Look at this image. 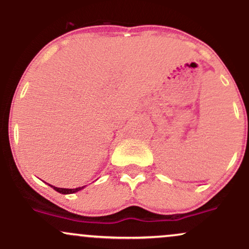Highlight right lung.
Instances as JSON below:
<instances>
[{
  "instance_id": "add662e5",
  "label": "right lung",
  "mask_w": 249,
  "mask_h": 249,
  "mask_svg": "<svg viewBox=\"0 0 249 249\" xmlns=\"http://www.w3.org/2000/svg\"><path fill=\"white\" fill-rule=\"evenodd\" d=\"M51 186V185H50ZM53 187V190L57 191V192L62 193V194H71V193H75V192H78V191H81L82 188H84V186L82 187H77V188H59V187H55V186H51Z\"/></svg>"
}]
</instances>
